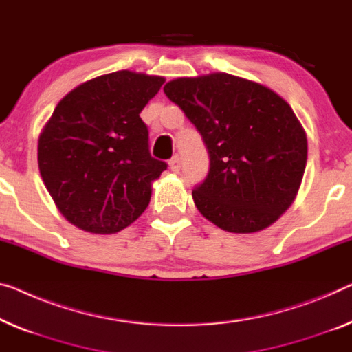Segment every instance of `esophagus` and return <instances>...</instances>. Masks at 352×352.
<instances>
[{
  "label": "esophagus",
  "mask_w": 352,
  "mask_h": 352,
  "mask_svg": "<svg viewBox=\"0 0 352 352\" xmlns=\"http://www.w3.org/2000/svg\"><path fill=\"white\" fill-rule=\"evenodd\" d=\"M169 167H170L172 172H178V170H180V167H182V158H180V156L175 155L174 158H172V160L169 161Z\"/></svg>",
  "instance_id": "esophagus-1"
}]
</instances>
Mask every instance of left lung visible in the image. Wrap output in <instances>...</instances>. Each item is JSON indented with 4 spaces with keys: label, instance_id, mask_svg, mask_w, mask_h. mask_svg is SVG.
<instances>
[{
    "label": "left lung",
    "instance_id": "obj_1",
    "mask_svg": "<svg viewBox=\"0 0 352 352\" xmlns=\"http://www.w3.org/2000/svg\"><path fill=\"white\" fill-rule=\"evenodd\" d=\"M164 93L207 146L208 174L192 190L199 212L234 234L274 224L296 199L307 166V135L289 104L226 72L175 78Z\"/></svg>",
    "mask_w": 352,
    "mask_h": 352
}]
</instances>
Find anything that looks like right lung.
<instances>
[{
  "mask_svg": "<svg viewBox=\"0 0 352 352\" xmlns=\"http://www.w3.org/2000/svg\"><path fill=\"white\" fill-rule=\"evenodd\" d=\"M164 77L117 71L67 93L42 129L39 172L71 224L115 234L150 204L151 183L167 169L151 158L140 112Z\"/></svg>",
  "mask_w": 352,
  "mask_h": 352,
  "instance_id": "right-lung-1",
  "label": "right lung"
}]
</instances>
